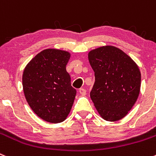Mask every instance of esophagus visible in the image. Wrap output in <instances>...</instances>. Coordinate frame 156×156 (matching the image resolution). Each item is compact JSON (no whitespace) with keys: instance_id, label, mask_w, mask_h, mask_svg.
<instances>
[{"instance_id":"1","label":"esophagus","mask_w":156,"mask_h":156,"mask_svg":"<svg viewBox=\"0 0 156 156\" xmlns=\"http://www.w3.org/2000/svg\"><path fill=\"white\" fill-rule=\"evenodd\" d=\"M79 93L81 95H85V94H86V90L84 89V88H80Z\"/></svg>"}]
</instances>
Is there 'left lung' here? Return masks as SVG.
<instances>
[{
  "label": "left lung",
  "instance_id": "left-lung-1",
  "mask_svg": "<svg viewBox=\"0 0 156 156\" xmlns=\"http://www.w3.org/2000/svg\"><path fill=\"white\" fill-rule=\"evenodd\" d=\"M88 61L95 77L90 92L94 107L105 120H120L132 109L139 97V67L124 51L109 45L91 51Z\"/></svg>",
  "mask_w": 156,
  "mask_h": 156
}]
</instances>
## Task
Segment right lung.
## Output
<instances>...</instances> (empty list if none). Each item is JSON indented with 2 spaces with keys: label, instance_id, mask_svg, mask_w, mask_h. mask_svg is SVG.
Segmentation results:
<instances>
[{
  "label": "right lung",
  "instance_id": "add662e5",
  "mask_svg": "<svg viewBox=\"0 0 156 156\" xmlns=\"http://www.w3.org/2000/svg\"><path fill=\"white\" fill-rule=\"evenodd\" d=\"M70 56L65 51L45 49L32 58L23 72V90L29 106L50 123L66 119L76 95L66 71Z\"/></svg>",
  "mask_w": 156,
  "mask_h": 156
}]
</instances>
